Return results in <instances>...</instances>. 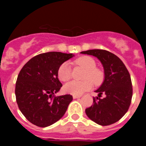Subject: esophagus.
Here are the masks:
<instances>
[{
    "instance_id": "34e87169",
    "label": "esophagus",
    "mask_w": 146,
    "mask_h": 146,
    "mask_svg": "<svg viewBox=\"0 0 146 146\" xmlns=\"http://www.w3.org/2000/svg\"><path fill=\"white\" fill-rule=\"evenodd\" d=\"M81 95H73V98L74 99H78V98H80Z\"/></svg>"
}]
</instances>
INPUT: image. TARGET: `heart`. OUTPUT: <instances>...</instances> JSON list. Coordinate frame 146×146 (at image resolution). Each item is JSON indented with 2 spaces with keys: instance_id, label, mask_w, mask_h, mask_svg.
<instances>
[{
  "instance_id": "1",
  "label": "heart",
  "mask_w": 146,
  "mask_h": 146,
  "mask_svg": "<svg viewBox=\"0 0 146 146\" xmlns=\"http://www.w3.org/2000/svg\"><path fill=\"white\" fill-rule=\"evenodd\" d=\"M75 64L86 69L84 75V80H72L64 86V91L68 94L73 95H81L86 91H89L95 86L102 84L104 78V74L102 69L96 68V63L94 58L89 56H82L75 60ZM58 76L60 80L66 82L72 77V70L70 64L65 62L59 66L58 69Z\"/></svg>"
}]
</instances>
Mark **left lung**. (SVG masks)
<instances>
[{"label":"left lung","mask_w":146,"mask_h":146,"mask_svg":"<svg viewBox=\"0 0 146 146\" xmlns=\"http://www.w3.org/2000/svg\"><path fill=\"white\" fill-rule=\"evenodd\" d=\"M97 58L104 67V80L95 91L94 104L86 109L87 116L102 126L113 124L128 111L132 97L130 74L122 60L112 52L104 50H90L81 52ZM102 94L104 98H101Z\"/></svg>","instance_id":"left-lung-1"}]
</instances>
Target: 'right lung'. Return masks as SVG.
Here are the masks:
<instances>
[{
    "label": "right lung",
    "mask_w": 146,
    "mask_h": 146,
    "mask_svg": "<svg viewBox=\"0 0 146 146\" xmlns=\"http://www.w3.org/2000/svg\"><path fill=\"white\" fill-rule=\"evenodd\" d=\"M73 56L60 52L39 54L20 70L15 86L17 103L23 115L33 124L47 127L65 114L73 98L70 94L55 96L62 87L58 69Z\"/></svg>",
    "instance_id": "1"
}]
</instances>
